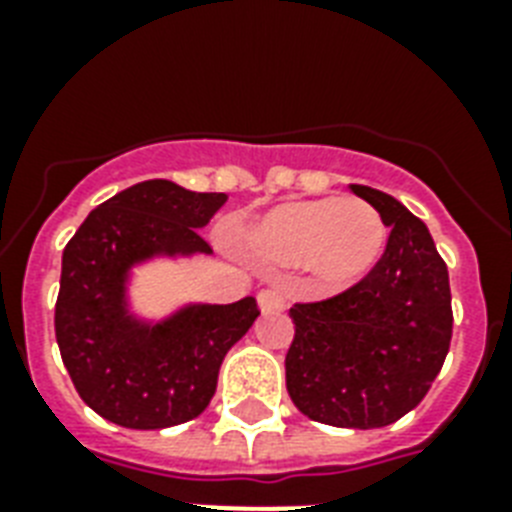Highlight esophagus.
I'll use <instances>...</instances> for the list:
<instances>
[{"mask_svg":"<svg viewBox=\"0 0 512 512\" xmlns=\"http://www.w3.org/2000/svg\"><path fill=\"white\" fill-rule=\"evenodd\" d=\"M257 303H260V311L268 316V313H279L284 311V295H281L279 289H263L260 295H257Z\"/></svg>","mask_w":512,"mask_h":512,"instance_id":"1","label":"esophagus"}]
</instances>
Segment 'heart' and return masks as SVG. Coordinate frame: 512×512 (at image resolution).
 Masks as SVG:
<instances>
[{
    "mask_svg": "<svg viewBox=\"0 0 512 512\" xmlns=\"http://www.w3.org/2000/svg\"><path fill=\"white\" fill-rule=\"evenodd\" d=\"M249 244L273 263H308L324 289H345L380 263L388 228L366 199L324 196L287 201L265 212L252 225Z\"/></svg>",
    "mask_w": 512,
    "mask_h": 512,
    "instance_id": "heart-1",
    "label": "heart"
}]
</instances>
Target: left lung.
<instances>
[{"mask_svg": "<svg viewBox=\"0 0 512 512\" xmlns=\"http://www.w3.org/2000/svg\"><path fill=\"white\" fill-rule=\"evenodd\" d=\"M390 228L388 247L356 287L295 305L287 390L305 417L335 428H385L412 412L452 340L449 271L428 225L388 193L350 185Z\"/></svg>", "mask_w": 512, "mask_h": 512, "instance_id": "1", "label": "left lung"}]
</instances>
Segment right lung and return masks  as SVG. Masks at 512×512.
<instances>
[{
  "label": "right lung",
  "instance_id": "right-lung-1",
  "mask_svg": "<svg viewBox=\"0 0 512 512\" xmlns=\"http://www.w3.org/2000/svg\"><path fill=\"white\" fill-rule=\"evenodd\" d=\"M225 199L143 180L92 209L63 249L55 337L74 388L103 420L162 430L199 417L225 353L260 316L255 297L185 300L164 316L135 308L140 268L212 255L199 231Z\"/></svg>",
  "mask_w": 512,
  "mask_h": 512
}]
</instances>
